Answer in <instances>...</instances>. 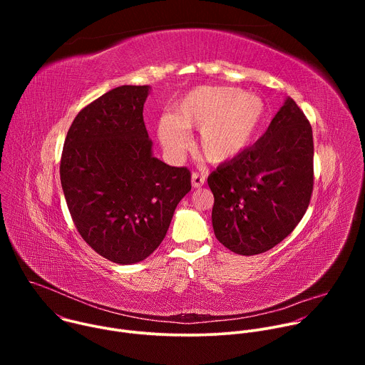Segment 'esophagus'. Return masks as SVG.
Wrapping results in <instances>:
<instances>
[{
    "label": "esophagus",
    "instance_id": "esophagus-1",
    "mask_svg": "<svg viewBox=\"0 0 365 365\" xmlns=\"http://www.w3.org/2000/svg\"><path fill=\"white\" fill-rule=\"evenodd\" d=\"M203 183H205V176H203V175L196 173V172L192 173V186H193L195 189L203 186Z\"/></svg>",
    "mask_w": 365,
    "mask_h": 365
}]
</instances>
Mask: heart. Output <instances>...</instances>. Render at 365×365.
Returning <instances> with one entry per match:
<instances>
[{"instance_id": "1", "label": "heart", "mask_w": 365, "mask_h": 365, "mask_svg": "<svg viewBox=\"0 0 365 365\" xmlns=\"http://www.w3.org/2000/svg\"><path fill=\"white\" fill-rule=\"evenodd\" d=\"M266 102L231 86H197L160 118L158 133L172 153L187 144V130H199L197 148L211 163H224L244 151L266 120Z\"/></svg>"}]
</instances>
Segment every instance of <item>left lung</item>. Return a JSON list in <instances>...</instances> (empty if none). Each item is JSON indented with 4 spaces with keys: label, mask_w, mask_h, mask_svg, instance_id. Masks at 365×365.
I'll return each mask as SVG.
<instances>
[{
    "label": "left lung",
    "mask_w": 365,
    "mask_h": 365,
    "mask_svg": "<svg viewBox=\"0 0 365 365\" xmlns=\"http://www.w3.org/2000/svg\"><path fill=\"white\" fill-rule=\"evenodd\" d=\"M207 185L222 245L254 255L282 242L303 218L314 190V135L297 103L287 98L263 137L220 165Z\"/></svg>",
    "instance_id": "obj_1"
}]
</instances>
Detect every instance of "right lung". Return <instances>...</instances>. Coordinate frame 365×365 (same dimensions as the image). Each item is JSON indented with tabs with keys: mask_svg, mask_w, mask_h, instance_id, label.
I'll use <instances>...</instances> for the list:
<instances>
[{
	"mask_svg": "<svg viewBox=\"0 0 365 365\" xmlns=\"http://www.w3.org/2000/svg\"><path fill=\"white\" fill-rule=\"evenodd\" d=\"M150 86L123 85L75 117L61 182L85 242L117 264L143 262L160 245L190 172L153 158L143 107Z\"/></svg>",
	"mask_w": 365,
	"mask_h": 365,
	"instance_id": "1",
	"label": "right lung"
}]
</instances>
